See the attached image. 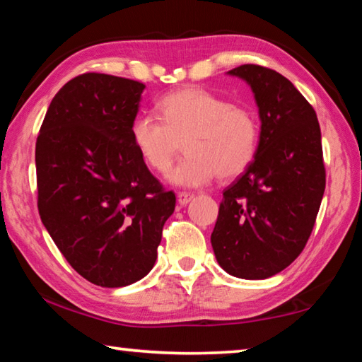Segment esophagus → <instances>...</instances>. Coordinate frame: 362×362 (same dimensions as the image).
Here are the masks:
<instances>
[{"label": "esophagus", "instance_id": "obj_1", "mask_svg": "<svg viewBox=\"0 0 362 362\" xmlns=\"http://www.w3.org/2000/svg\"><path fill=\"white\" fill-rule=\"evenodd\" d=\"M192 199H193V194H189V193H179V194H177V201H179L180 206H187Z\"/></svg>", "mask_w": 362, "mask_h": 362}]
</instances>
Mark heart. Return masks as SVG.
<instances>
[{
	"instance_id": "obj_1",
	"label": "heart",
	"mask_w": 362,
	"mask_h": 362,
	"mask_svg": "<svg viewBox=\"0 0 362 362\" xmlns=\"http://www.w3.org/2000/svg\"><path fill=\"white\" fill-rule=\"evenodd\" d=\"M159 118L142 115L131 126L132 144L155 173H168L182 144L187 156L169 174L183 188L204 187L218 175L228 180L250 168L259 151L255 112L201 88H187L159 102Z\"/></svg>"
}]
</instances>
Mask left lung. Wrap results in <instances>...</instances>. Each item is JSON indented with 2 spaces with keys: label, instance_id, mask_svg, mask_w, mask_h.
Masks as SVG:
<instances>
[{
  "label": "left lung",
  "instance_id": "1",
  "mask_svg": "<svg viewBox=\"0 0 362 362\" xmlns=\"http://www.w3.org/2000/svg\"><path fill=\"white\" fill-rule=\"evenodd\" d=\"M226 75L252 90L260 142L250 168L223 192L211 243L231 276L267 279L297 259L315 226L326 188L321 129L313 107L278 71L241 65Z\"/></svg>",
  "mask_w": 362,
  "mask_h": 362
}]
</instances>
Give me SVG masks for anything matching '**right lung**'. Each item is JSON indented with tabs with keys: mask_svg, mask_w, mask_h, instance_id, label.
Here are the masks:
<instances>
[{
	"mask_svg": "<svg viewBox=\"0 0 362 362\" xmlns=\"http://www.w3.org/2000/svg\"><path fill=\"white\" fill-rule=\"evenodd\" d=\"M145 84L103 73L70 79L36 140L38 211L66 262L93 284L124 287L155 267L175 194L132 144Z\"/></svg>",
	"mask_w": 362,
	"mask_h": 362,
	"instance_id": "obj_1",
	"label": "right lung"
}]
</instances>
